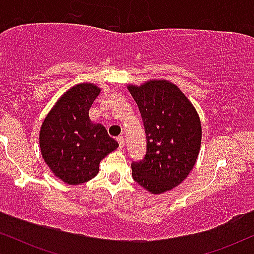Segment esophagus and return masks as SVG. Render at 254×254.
<instances>
[{"label":"esophagus","instance_id":"obj_1","mask_svg":"<svg viewBox=\"0 0 254 254\" xmlns=\"http://www.w3.org/2000/svg\"><path fill=\"white\" fill-rule=\"evenodd\" d=\"M117 142H118V144H119V148H123L124 147V137L123 136H118L117 137Z\"/></svg>","mask_w":254,"mask_h":254}]
</instances>
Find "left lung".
Instances as JSON below:
<instances>
[{"label":"left lung","instance_id":"1","mask_svg":"<svg viewBox=\"0 0 254 254\" xmlns=\"http://www.w3.org/2000/svg\"><path fill=\"white\" fill-rule=\"evenodd\" d=\"M127 89L138 106L147 138L144 159L131 164L133 180L151 193L170 191L196 164L202 141L197 111L176 84L166 80Z\"/></svg>","mask_w":254,"mask_h":254}]
</instances>
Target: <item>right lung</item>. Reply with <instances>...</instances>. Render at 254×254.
<instances>
[{"mask_svg":"<svg viewBox=\"0 0 254 254\" xmlns=\"http://www.w3.org/2000/svg\"><path fill=\"white\" fill-rule=\"evenodd\" d=\"M100 93L93 83L66 90L44 119L39 133L43 159L58 179L69 185L97 176L99 164L118 148L104 125L93 124L89 109Z\"/></svg>","mask_w":254,"mask_h":254,"instance_id":"1","label":"right lung"}]
</instances>
